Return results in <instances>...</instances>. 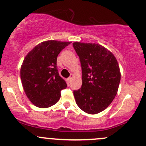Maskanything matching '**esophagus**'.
<instances>
[{"label": "esophagus", "mask_w": 146, "mask_h": 146, "mask_svg": "<svg viewBox=\"0 0 146 146\" xmlns=\"http://www.w3.org/2000/svg\"><path fill=\"white\" fill-rule=\"evenodd\" d=\"M73 78V75H70V77H69L68 78V80L69 82H71V80H72V78Z\"/></svg>", "instance_id": "1"}]
</instances>
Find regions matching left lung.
<instances>
[{
    "label": "left lung",
    "mask_w": 146,
    "mask_h": 146,
    "mask_svg": "<svg viewBox=\"0 0 146 146\" xmlns=\"http://www.w3.org/2000/svg\"><path fill=\"white\" fill-rule=\"evenodd\" d=\"M80 58L81 88L73 91L77 105L85 112L95 114L105 110L118 91L119 66L112 53L98 44L74 42Z\"/></svg>",
    "instance_id": "obj_1"
}]
</instances>
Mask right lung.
<instances>
[{
  "label": "right lung",
  "instance_id": "right-lung-1",
  "mask_svg": "<svg viewBox=\"0 0 146 146\" xmlns=\"http://www.w3.org/2000/svg\"><path fill=\"white\" fill-rule=\"evenodd\" d=\"M70 42L49 40L42 42L25 56L20 78L26 95L34 105L47 108L60 99L61 91L67 87L59 76L56 61L58 54Z\"/></svg>",
  "mask_w": 146,
  "mask_h": 146
}]
</instances>
